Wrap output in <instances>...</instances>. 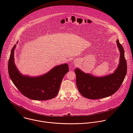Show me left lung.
<instances>
[{"instance_id": "obj_1", "label": "left lung", "mask_w": 133, "mask_h": 133, "mask_svg": "<svg viewBox=\"0 0 133 133\" xmlns=\"http://www.w3.org/2000/svg\"><path fill=\"white\" fill-rule=\"evenodd\" d=\"M120 51V61L118 68L113 74L103 77L92 76L76 68V85L78 91L85 98L97 99L112 95L120 88L127 73V63L125 58L124 50L117 40Z\"/></svg>"}]
</instances>
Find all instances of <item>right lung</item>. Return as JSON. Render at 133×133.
Wrapping results in <instances>:
<instances>
[{
	"label": "right lung",
	"mask_w": 133,
	"mask_h": 133,
	"mask_svg": "<svg viewBox=\"0 0 133 133\" xmlns=\"http://www.w3.org/2000/svg\"><path fill=\"white\" fill-rule=\"evenodd\" d=\"M11 49L8 61V73L12 83L26 97L36 101H46L55 97L58 94L62 81L68 72L67 64L56 66L48 73L37 77L25 76L19 73L15 65L14 52Z\"/></svg>",
	"instance_id": "1"
}]
</instances>
